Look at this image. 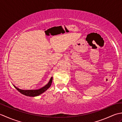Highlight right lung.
<instances>
[{"label":"right lung","mask_w":122,"mask_h":122,"mask_svg":"<svg viewBox=\"0 0 122 122\" xmlns=\"http://www.w3.org/2000/svg\"><path fill=\"white\" fill-rule=\"evenodd\" d=\"M52 79L53 77H51L50 81H49V82L47 84H46L45 86L40 88V89H37V90H21L15 86L13 84L12 85H14V86L15 88V89H16L19 92L21 93V94H24L25 95L28 96V97H35L41 94L42 93L45 92L46 90H47L50 87L51 85L52 84Z\"/></svg>","instance_id":"obj_1"}]
</instances>
